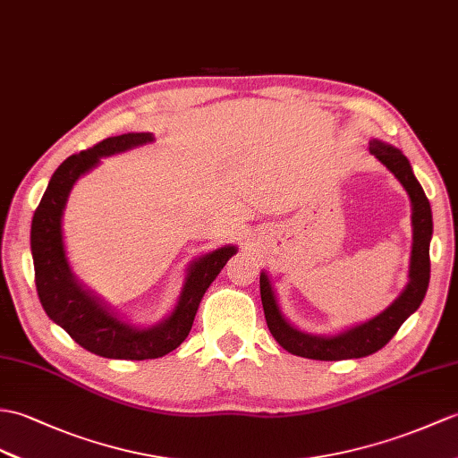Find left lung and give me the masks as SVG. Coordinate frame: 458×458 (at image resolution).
<instances>
[{"mask_svg": "<svg viewBox=\"0 0 458 458\" xmlns=\"http://www.w3.org/2000/svg\"><path fill=\"white\" fill-rule=\"evenodd\" d=\"M369 152L373 154L388 172L394 175L402 187L406 189L411 203V255H410V271L408 284L400 293L398 299L392 302L386 310L370 320L351 326L335 335H316L302 332L286 320L277 294L273 291L269 275L261 271L259 275V291L265 320H267L269 332L277 339V344L293 355L316 359V360H344L359 359L377 353L385 347L400 326L418 310L429 284V242L433 233V218L429 200L425 197L420 181L413 175V169L398 148L385 144L380 140L369 142Z\"/></svg>", "mask_w": 458, "mask_h": 458, "instance_id": "8db88e82", "label": "left lung"}]
</instances>
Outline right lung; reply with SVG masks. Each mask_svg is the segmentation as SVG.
Here are the masks:
<instances>
[{
    "mask_svg": "<svg viewBox=\"0 0 458 458\" xmlns=\"http://www.w3.org/2000/svg\"><path fill=\"white\" fill-rule=\"evenodd\" d=\"M150 142H154L152 132H129L111 136L89 150L64 159L50 177L30 225V253H33L35 283L42 308L52 322L66 329L73 342L107 359H157L177 349L189 335L200 299L210 283L238 251L230 243L191 261L172 314L150 327L124 322L76 279L62 236V216L70 191L81 175L101 164V157L123 154Z\"/></svg>",
    "mask_w": 458,
    "mask_h": 458,
    "instance_id": "add662e5",
    "label": "right lung"
}]
</instances>
